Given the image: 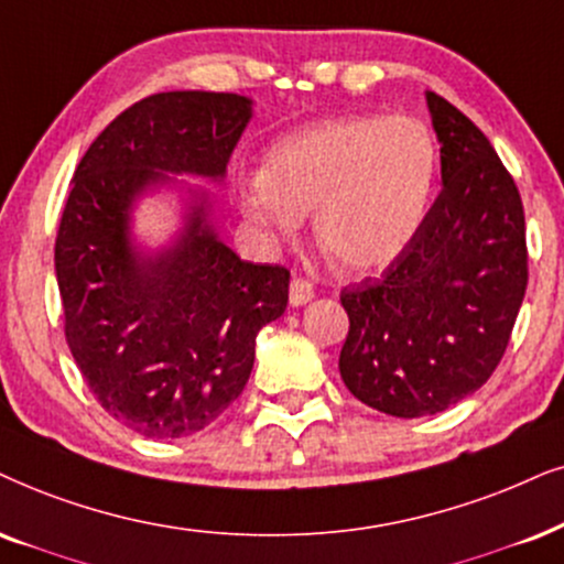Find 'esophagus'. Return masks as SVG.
I'll return each mask as SVG.
<instances>
[{
	"instance_id": "esophagus-1",
	"label": "esophagus",
	"mask_w": 564,
	"mask_h": 564,
	"mask_svg": "<svg viewBox=\"0 0 564 564\" xmlns=\"http://www.w3.org/2000/svg\"><path fill=\"white\" fill-rule=\"evenodd\" d=\"M312 299H315V289H312V283L304 281V278H294L289 286L291 306H304L306 302H312Z\"/></svg>"
}]
</instances>
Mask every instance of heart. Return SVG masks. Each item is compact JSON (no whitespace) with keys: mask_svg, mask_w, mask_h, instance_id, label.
Returning <instances> with one entry per match:
<instances>
[{"mask_svg":"<svg viewBox=\"0 0 564 564\" xmlns=\"http://www.w3.org/2000/svg\"><path fill=\"white\" fill-rule=\"evenodd\" d=\"M437 171L440 148L419 119H325L273 142L239 205L270 239L294 237L315 210L327 262L365 275L401 258L422 229Z\"/></svg>","mask_w":564,"mask_h":564,"instance_id":"1","label":"heart"}]
</instances>
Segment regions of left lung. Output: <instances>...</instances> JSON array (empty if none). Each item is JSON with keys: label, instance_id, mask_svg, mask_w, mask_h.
Masks as SVG:
<instances>
[{"label": "left lung", "instance_id": "obj_1", "mask_svg": "<svg viewBox=\"0 0 564 564\" xmlns=\"http://www.w3.org/2000/svg\"><path fill=\"white\" fill-rule=\"evenodd\" d=\"M442 192L380 278L344 289L346 388L398 419L430 416L476 393L500 365L529 283L518 187L466 113L426 90Z\"/></svg>", "mask_w": 564, "mask_h": 564}]
</instances>
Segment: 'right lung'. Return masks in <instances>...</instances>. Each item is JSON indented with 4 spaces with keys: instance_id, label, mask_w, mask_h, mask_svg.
<instances>
[{
    "instance_id": "obj_1",
    "label": "right lung",
    "mask_w": 564,
    "mask_h": 564,
    "mask_svg": "<svg viewBox=\"0 0 564 564\" xmlns=\"http://www.w3.org/2000/svg\"><path fill=\"white\" fill-rule=\"evenodd\" d=\"M252 119L237 93H155L119 113L77 163L56 234L64 335L90 393L117 422L176 440L216 422L245 390L254 338L289 304V270L220 241L213 199L169 174L220 182ZM185 192L161 250L131 237L148 191Z\"/></svg>"
}]
</instances>
